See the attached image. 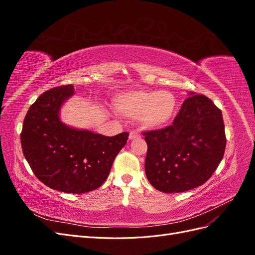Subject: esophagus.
Wrapping results in <instances>:
<instances>
[{
	"label": "esophagus",
	"instance_id": "obj_1",
	"mask_svg": "<svg viewBox=\"0 0 255 255\" xmlns=\"http://www.w3.org/2000/svg\"><path fill=\"white\" fill-rule=\"evenodd\" d=\"M138 137H140V135H139V133L137 132V130H132V132H129V136H128L129 140H134Z\"/></svg>",
	"mask_w": 255,
	"mask_h": 255
}]
</instances>
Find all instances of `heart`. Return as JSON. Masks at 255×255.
I'll use <instances>...</instances> for the list:
<instances>
[{"label": "heart", "instance_id": "obj_1", "mask_svg": "<svg viewBox=\"0 0 255 255\" xmlns=\"http://www.w3.org/2000/svg\"><path fill=\"white\" fill-rule=\"evenodd\" d=\"M117 113L129 118H138L144 128H165L173 121L177 112V100L170 91L128 90L114 100Z\"/></svg>", "mask_w": 255, "mask_h": 255}]
</instances>
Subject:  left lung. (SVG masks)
I'll return each instance as SVG.
<instances>
[{"instance_id": "8db88e82", "label": "left lung", "mask_w": 255, "mask_h": 255, "mask_svg": "<svg viewBox=\"0 0 255 255\" xmlns=\"http://www.w3.org/2000/svg\"><path fill=\"white\" fill-rule=\"evenodd\" d=\"M189 96L172 126L143 134L148 144L145 175L154 188L166 194L201 186L225 154L221 111L203 95Z\"/></svg>"}]
</instances>
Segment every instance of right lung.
<instances>
[{
	"label": "right lung",
	"mask_w": 255,
	"mask_h": 255,
	"mask_svg": "<svg viewBox=\"0 0 255 255\" xmlns=\"http://www.w3.org/2000/svg\"><path fill=\"white\" fill-rule=\"evenodd\" d=\"M73 95V85L43 92L23 121L21 145L38 180L61 192L84 194L107 179L128 133L109 137L67 126L60 110Z\"/></svg>",
	"instance_id": "1"
}]
</instances>
